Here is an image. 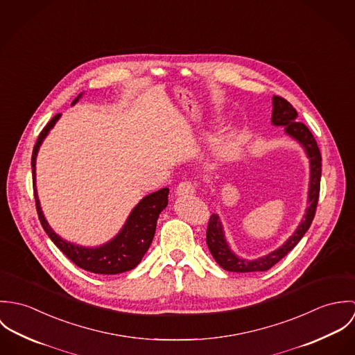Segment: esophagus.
Wrapping results in <instances>:
<instances>
[{
    "mask_svg": "<svg viewBox=\"0 0 355 355\" xmlns=\"http://www.w3.org/2000/svg\"><path fill=\"white\" fill-rule=\"evenodd\" d=\"M196 193V187L191 182L186 180V182H182L178 187H176V196L178 197H189V196H193Z\"/></svg>",
    "mask_w": 355,
    "mask_h": 355,
    "instance_id": "obj_1",
    "label": "esophagus"
}]
</instances>
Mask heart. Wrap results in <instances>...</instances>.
Returning <instances> with one entry per match:
<instances>
[{
	"instance_id": "1",
	"label": "heart",
	"mask_w": 355,
	"mask_h": 355,
	"mask_svg": "<svg viewBox=\"0 0 355 355\" xmlns=\"http://www.w3.org/2000/svg\"><path fill=\"white\" fill-rule=\"evenodd\" d=\"M234 145H235V131L230 130L225 134H223L218 141L214 145L213 149V157L216 161H224L227 159L234 150Z\"/></svg>"
}]
</instances>
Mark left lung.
I'll list each match as a JSON object with an SVG mask.
<instances>
[{
    "instance_id": "1",
    "label": "left lung",
    "mask_w": 355,
    "mask_h": 355,
    "mask_svg": "<svg viewBox=\"0 0 355 355\" xmlns=\"http://www.w3.org/2000/svg\"><path fill=\"white\" fill-rule=\"evenodd\" d=\"M272 106V124L276 127H284V132L304 148V153L309 158L310 178L307 191V207L304 210V218L301 220L294 234L276 250L261 255L255 259H245L232 252L225 238L224 225L218 214L213 213L207 224L206 243L216 262L228 272L248 273L263 272L270 269L275 263H277L283 257H286L298 245V242L304 238L306 231L309 230L315 214L321 180V154L317 142L304 123H300L297 120L298 113L290 102L282 97L273 96Z\"/></svg>"
}]
</instances>
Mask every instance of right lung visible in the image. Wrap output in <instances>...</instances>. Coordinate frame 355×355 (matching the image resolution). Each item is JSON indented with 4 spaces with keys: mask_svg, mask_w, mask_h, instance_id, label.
I'll return each mask as SVG.
<instances>
[{
    "mask_svg": "<svg viewBox=\"0 0 355 355\" xmlns=\"http://www.w3.org/2000/svg\"><path fill=\"white\" fill-rule=\"evenodd\" d=\"M82 96L83 93L73 100L72 105L79 101ZM60 117H61V113L55 114L46 124V127L42 130V132L37 139V144L33 150V157H31L34 197H35L40 221L45 232L53 241V243L79 268L89 270L92 273H98V275H117V273L131 270L142 261L144 255L152 245L157 220L159 217V213L168 205L169 189H161L155 193L144 197L131 210L119 234H116L114 238H112L103 245L96 246V248H86V246L75 245L72 242L62 239L58 234H55L51 230L49 223L44 216L41 202L38 198V193H37V175H35V164H37V155L40 152V148Z\"/></svg>",
    "mask_w": 355,
    "mask_h": 355,
    "instance_id": "1",
    "label": "right lung"
}]
</instances>
